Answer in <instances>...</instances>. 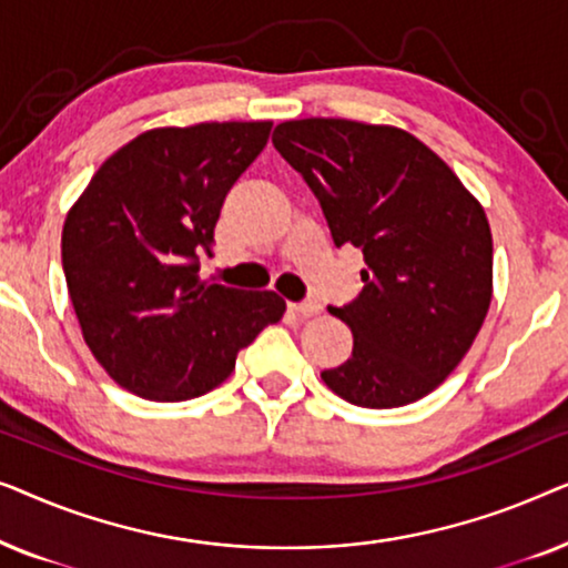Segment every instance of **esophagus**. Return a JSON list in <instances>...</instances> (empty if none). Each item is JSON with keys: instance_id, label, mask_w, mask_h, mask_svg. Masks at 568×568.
Listing matches in <instances>:
<instances>
[{"instance_id": "1", "label": "esophagus", "mask_w": 568, "mask_h": 568, "mask_svg": "<svg viewBox=\"0 0 568 568\" xmlns=\"http://www.w3.org/2000/svg\"><path fill=\"white\" fill-rule=\"evenodd\" d=\"M290 310H292V313H297L300 317H315L317 313H321V302H315V300H307V302H292Z\"/></svg>"}]
</instances>
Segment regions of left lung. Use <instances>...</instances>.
I'll use <instances>...</instances> for the list:
<instances>
[{
    "label": "left lung",
    "instance_id": "8db88e82",
    "mask_svg": "<svg viewBox=\"0 0 568 568\" xmlns=\"http://www.w3.org/2000/svg\"><path fill=\"white\" fill-rule=\"evenodd\" d=\"M274 146L321 204L336 247L364 255L359 297L328 307L352 356L321 372L362 408L429 395L478 336L491 305L494 245L484 209L429 146L395 126L284 121Z\"/></svg>",
    "mask_w": 568,
    "mask_h": 568
}]
</instances>
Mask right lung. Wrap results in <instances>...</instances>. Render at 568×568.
<instances>
[{"label":"right lung","mask_w":568,"mask_h":568,"mask_svg":"<svg viewBox=\"0 0 568 568\" xmlns=\"http://www.w3.org/2000/svg\"><path fill=\"white\" fill-rule=\"evenodd\" d=\"M268 134L271 121L144 131L100 165L67 214L61 266L84 344L139 398H199L282 321L278 294L199 278L222 201Z\"/></svg>","instance_id":"right-lung-1"}]
</instances>
